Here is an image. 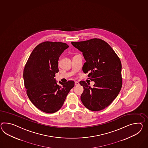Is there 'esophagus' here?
<instances>
[{"mask_svg":"<svg viewBox=\"0 0 148 148\" xmlns=\"http://www.w3.org/2000/svg\"><path fill=\"white\" fill-rule=\"evenodd\" d=\"M79 83L78 82H76H76H75V86H79Z\"/></svg>","mask_w":148,"mask_h":148,"instance_id":"1","label":"esophagus"}]
</instances>
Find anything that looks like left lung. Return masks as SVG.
Returning a JSON list of instances; mask_svg holds the SVG:
<instances>
[{
	"label": "left lung",
	"mask_w": 148,
	"mask_h": 148,
	"mask_svg": "<svg viewBox=\"0 0 148 148\" xmlns=\"http://www.w3.org/2000/svg\"><path fill=\"white\" fill-rule=\"evenodd\" d=\"M73 47L82 52L86 62L82 70L95 82L94 88L85 81L81 100L86 108L92 111L104 109L118 95L122 87L120 60L109 44L103 40L94 38L72 42Z\"/></svg>",
	"instance_id": "obj_1"
}]
</instances>
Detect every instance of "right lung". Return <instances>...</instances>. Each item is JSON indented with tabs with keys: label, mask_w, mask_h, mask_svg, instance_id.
Masks as SVG:
<instances>
[{
	"label": "right lung",
	"mask_w": 148,
	"mask_h": 148,
	"mask_svg": "<svg viewBox=\"0 0 148 148\" xmlns=\"http://www.w3.org/2000/svg\"><path fill=\"white\" fill-rule=\"evenodd\" d=\"M69 47L67 44L44 42L33 50L25 64L23 79L27 94L37 108L47 113L61 108L74 82L59 81L54 79L58 73V60L62 53Z\"/></svg>",
	"instance_id": "obj_1"
}]
</instances>
